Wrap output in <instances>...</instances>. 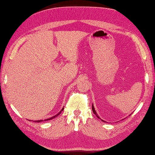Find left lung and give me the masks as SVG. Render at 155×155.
Segmentation results:
<instances>
[{"instance_id":"8db88e82","label":"left lung","mask_w":155,"mask_h":155,"mask_svg":"<svg viewBox=\"0 0 155 155\" xmlns=\"http://www.w3.org/2000/svg\"><path fill=\"white\" fill-rule=\"evenodd\" d=\"M92 111H93V113H94V114H95V115H96V117H97L98 118H100V117H99L98 116V115H97V114H96V110H95V109H94V106H93V104H92ZM102 121H103V120H102Z\"/></svg>"}]
</instances>
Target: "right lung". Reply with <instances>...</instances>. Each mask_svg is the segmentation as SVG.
<instances>
[{"label": "right lung", "mask_w": 155, "mask_h": 155, "mask_svg": "<svg viewBox=\"0 0 155 155\" xmlns=\"http://www.w3.org/2000/svg\"><path fill=\"white\" fill-rule=\"evenodd\" d=\"M64 109V108H63V109H61V111L59 113H58L57 114V115H54V117H52L51 118V119H46V120L45 121H47V120H50V119H53V118H54V117H56L57 116H58V115H59V114L61 113V111H62V110ZM40 121H42V120H38V121H36V122H40Z\"/></svg>", "instance_id": "1"}]
</instances>
